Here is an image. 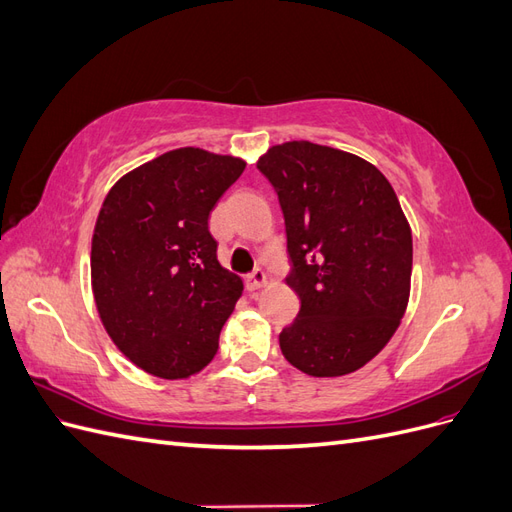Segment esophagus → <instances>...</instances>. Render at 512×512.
Listing matches in <instances>:
<instances>
[{"label": "esophagus", "instance_id": "esophagus-1", "mask_svg": "<svg viewBox=\"0 0 512 512\" xmlns=\"http://www.w3.org/2000/svg\"><path fill=\"white\" fill-rule=\"evenodd\" d=\"M247 282H250L252 290H258V288H262V286L267 284V275H265V271H262V269H256V271L250 273V277H247Z\"/></svg>", "mask_w": 512, "mask_h": 512}]
</instances>
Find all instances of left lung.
<instances>
[{"instance_id":"1","label":"left lung","mask_w":512,"mask_h":512,"mask_svg":"<svg viewBox=\"0 0 512 512\" xmlns=\"http://www.w3.org/2000/svg\"><path fill=\"white\" fill-rule=\"evenodd\" d=\"M280 198L299 294L280 333L286 361L314 378L352 374L389 344L408 307L412 232L380 170L348 151L290 141L258 160Z\"/></svg>"}]
</instances>
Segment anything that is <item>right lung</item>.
I'll return each instance as SVG.
<instances>
[{
	"label": "right lung",
	"mask_w": 512,
	"mask_h": 512,
	"mask_svg": "<svg viewBox=\"0 0 512 512\" xmlns=\"http://www.w3.org/2000/svg\"><path fill=\"white\" fill-rule=\"evenodd\" d=\"M245 162L181 147L123 175L91 239V288L115 346L151 376L198 374L243 292L218 260L209 213Z\"/></svg>",
	"instance_id": "add662e5"
}]
</instances>
